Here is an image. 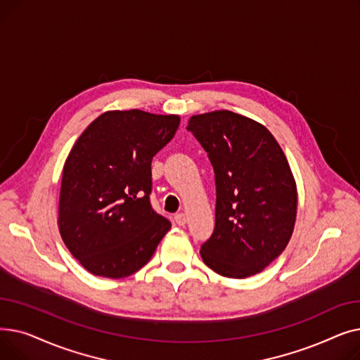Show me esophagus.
Segmentation results:
<instances>
[{"label":"esophagus","mask_w":360,"mask_h":360,"mask_svg":"<svg viewBox=\"0 0 360 360\" xmlns=\"http://www.w3.org/2000/svg\"><path fill=\"white\" fill-rule=\"evenodd\" d=\"M175 221L178 226H184L186 223V216L184 213H178L175 214Z\"/></svg>","instance_id":"obj_1"}]
</instances>
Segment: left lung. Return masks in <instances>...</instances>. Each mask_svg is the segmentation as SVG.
Instances as JSON below:
<instances>
[{
	"mask_svg": "<svg viewBox=\"0 0 360 360\" xmlns=\"http://www.w3.org/2000/svg\"><path fill=\"white\" fill-rule=\"evenodd\" d=\"M214 169L216 224L201 258L220 276L245 278L274 261L290 240L297 193L271 132L231 110L191 117L186 127Z\"/></svg>",
	"mask_w": 360,
	"mask_h": 360,
	"instance_id": "8db88e82",
	"label": "left lung"
}]
</instances>
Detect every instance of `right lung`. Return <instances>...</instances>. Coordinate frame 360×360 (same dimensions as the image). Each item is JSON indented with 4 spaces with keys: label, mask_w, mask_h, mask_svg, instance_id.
Returning <instances> with one entry per match:
<instances>
[{
    "label": "right lung",
    "mask_w": 360,
    "mask_h": 360,
    "mask_svg": "<svg viewBox=\"0 0 360 360\" xmlns=\"http://www.w3.org/2000/svg\"><path fill=\"white\" fill-rule=\"evenodd\" d=\"M179 127L178 115L109 110L72 146L63 170L60 233L94 276L122 278L153 257L170 221L150 204L151 159Z\"/></svg>",
    "instance_id": "right-lung-1"
}]
</instances>
